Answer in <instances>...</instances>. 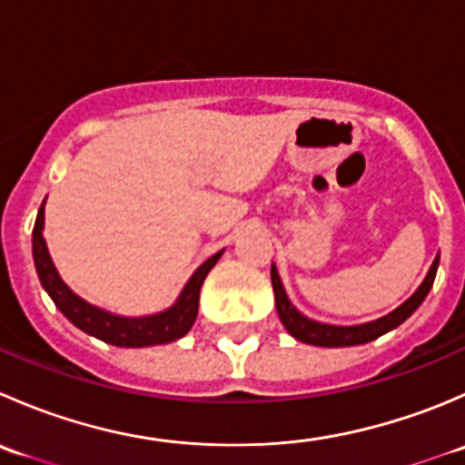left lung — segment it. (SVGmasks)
Listing matches in <instances>:
<instances>
[{
    "label": "left lung",
    "mask_w": 465,
    "mask_h": 465,
    "mask_svg": "<svg viewBox=\"0 0 465 465\" xmlns=\"http://www.w3.org/2000/svg\"><path fill=\"white\" fill-rule=\"evenodd\" d=\"M436 270H439V256H436L432 267H430L428 276L420 283V288L407 299L402 306H398L396 311L389 312V315L380 317L376 322L369 323H360V326H331V323H320L312 322L308 317H303L297 308L290 303L288 294H285L283 283L279 279V272L276 267L272 265V288H274V302H276V312H279L281 322L283 326L288 328L290 335L299 341H306V344L312 346H326V349H332V346H358V344H367V341L378 340L380 335L384 332L393 331L396 326H401L416 308L423 303V299L428 297V292L432 290Z\"/></svg>",
    "instance_id": "obj_1"
}]
</instances>
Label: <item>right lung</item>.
Wrapping results in <instances>:
<instances>
[{"instance_id":"add662e5","label":"right lung","mask_w":465,"mask_h":465,"mask_svg":"<svg viewBox=\"0 0 465 465\" xmlns=\"http://www.w3.org/2000/svg\"><path fill=\"white\" fill-rule=\"evenodd\" d=\"M42 229H45V203H42L40 211H37L35 227H33V261H35V270L37 276H40L42 288L49 292V297L54 299L58 311L63 312L74 326L89 332V335L98 337V340H103L105 344L125 346V349L168 344V341H175L180 340V337H184L186 332L191 331V326H193L195 317H198L200 288H203L206 274H209L211 267H213L220 256H223V252H218V254L211 256L209 261H204L203 265L195 270V274L191 276L186 288L182 290L175 306L159 312V315L130 320V317L110 315V312L83 302L81 297H76V294L64 285V281L60 279L54 262H51L45 236H42Z\"/></svg>"}]
</instances>
